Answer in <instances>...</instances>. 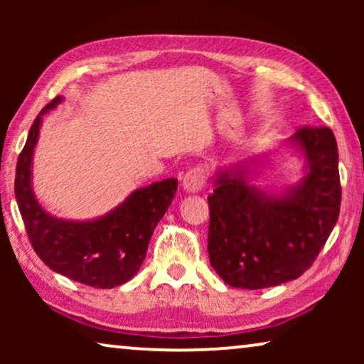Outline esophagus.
I'll return each mask as SVG.
<instances>
[{"label":"esophagus","instance_id":"34e87169","mask_svg":"<svg viewBox=\"0 0 364 364\" xmlns=\"http://www.w3.org/2000/svg\"><path fill=\"white\" fill-rule=\"evenodd\" d=\"M207 181V172L203 166H193L188 168L183 176V188L187 192H198L200 188L205 186Z\"/></svg>","mask_w":364,"mask_h":364}]
</instances>
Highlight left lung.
Here are the masks:
<instances>
[{
	"label": "left lung",
	"instance_id": "1",
	"mask_svg": "<svg viewBox=\"0 0 364 364\" xmlns=\"http://www.w3.org/2000/svg\"><path fill=\"white\" fill-rule=\"evenodd\" d=\"M291 141L308 161L283 197L250 187L242 168L220 172L208 196V257L227 285L277 287L301 277L336 225L341 205L338 146L330 127L303 126Z\"/></svg>",
	"mask_w": 364,
	"mask_h": 364
}]
</instances>
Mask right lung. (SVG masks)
<instances>
[{
    "instance_id": "obj_1",
    "label": "right lung",
    "mask_w": 364,
    "mask_h": 364,
    "mask_svg": "<svg viewBox=\"0 0 364 364\" xmlns=\"http://www.w3.org/2000/svg\"><path fill=\"white\" fill-rule=\"evenodd\" d=\"M61 102L54 97L29 129L16 164L14 196L28 238L38 257L61 275L94 288H114L131 280L146 258L154 228L177 192V178H164L132 192L97 220H59L44 212L31 188V161L44 112Z\"/></svg>"
}]
</instances>
